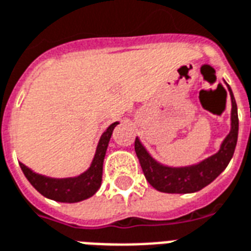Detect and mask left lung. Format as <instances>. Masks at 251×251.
Listing matches in <instances>:
<instances>
[{
  "mask_svg": "<svg viewBox=\"0 0 251 251\" xmlns=\"http://www.w3.org/2000/svg\"><path fill=\"white\" fill-rule=\"evenodd\" d=\"M226 83V82H225ZM232 102L230 110V131L220 145V149L213 156L200 161L195 165L173 168L160 164L153 158L139 137H136L135 152L140 161L144 176L151 186L161 192L168 194H191L204 188L216 179L230 162L236 149L238 137V114L232 89L226 83Z\"/></svg>",
  "mask_w": 251,
  "mask_h": 251,
  "instance_id": "1",
  "label": "left lung"
}]
</instances>
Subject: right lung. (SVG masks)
Instances as JSON below:
<instances>
[{"instance_id":"1","label":"right lung","mask_w":251,"mask_h":251,"mask_svg":"<svg viewBox=\"0 0 251 251\" xmlns=\"http://www.w3.org/2000/svg\"><path fill=\"white\" fill-rule=\"evenodd\" d=\"M118 124L119 122L110 124L107 129L102 133L90 166L79 176H71V178H50V176L34 173L31 169L27 168L26 165L21 164L23 174L27 180L34 186L36 191L55 201L77 203V201L90 198L98 191L102 183L104 156H106V151H107L114 128Z\"/></svg>"}]
</instances>
